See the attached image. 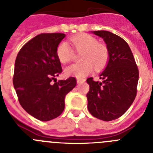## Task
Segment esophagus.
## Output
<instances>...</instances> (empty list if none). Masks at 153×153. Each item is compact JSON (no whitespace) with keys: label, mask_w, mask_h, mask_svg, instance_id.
<instances>
[{"label":"esophagus","mask_w":153,"mask_h":153,"mask_svg":"<svg viewBox=\"0 0 153 153\" xmlns=\"http://www.w3.org/2000/svg\"><path fill=\"white\" fill-rule=\"evenodd\" d=\"M85 82V79H81V78H77V83H83Z\"/></svg>","instance_id":"esophagus-1"}]
</instances>
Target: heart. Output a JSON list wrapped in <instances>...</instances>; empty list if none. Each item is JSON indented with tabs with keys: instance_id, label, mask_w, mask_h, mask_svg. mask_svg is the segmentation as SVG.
<instances>
[{
	"instance_id": "heart-1",
	"label": "heart",
	"mask_w": 153,
	"mask_h": 153,
	"mask_svg": "<svg viewBox=\"0 0 153 153\" xmlns=\"http://www.w3.org/2000/svg\"><path fill=\"white\" fill-rule=\"evenodd\" d=\"M70 42L76 52L82 53L80 60L83 62L66 68L65 73L67 75L84 77L93 72L94 67L97 70H100L107 65L109 60V48L103 43L97 42L94 36L80 33L71 37ZM56 54L60 63H67L73 60L74 52L66 42H60L56 47Z\"/></svg>"
}]
</instances>
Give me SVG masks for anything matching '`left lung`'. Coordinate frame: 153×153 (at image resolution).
I'll list each match as a JSON object with an SVG mask.
<instances>
[{
	"instance_id": "left-lung-1",
	"label": "left lung",
	"mask_w": 153,
	"mask_h": 153,
	"mask_svg": "<svg viewBox=\"0 0 153 153\" xmlns=\"http://www.w3.org/2000/svg\"><path fill=\"white\" fill-rule=\"evenodd\" d=\"M93 33L106 44L109 60L100 75L101 81H94L93 77L86 79L90 85L87 107L96 118L111 121L122 117L134 101L139 70L129 45L122 37L106 30Z\"/></svg>"
}]
</instances>
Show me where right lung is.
I'll use <instances>...</instances> for the list:
<instances>
[{"label": "right lung", "instance_id": "add662e5", "mask_svg": "<svg viewBox=\"0 0 153 153\" xmlns=\"http://www.w3.org/2000/svg\"><path fill=\"white\" fill-rule=\"evenodd\" d=\"M64 37L62 33L37 35L23 46L16 58L13 83L19 102L41 121H49L63 113L65 97L76 85L73 76L55 79L62 72L56 47Z\"/></svg>", "mask_w": 153, "mask_h": 153}]
</instances>
